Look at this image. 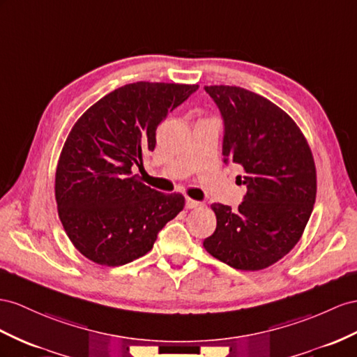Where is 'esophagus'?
Returning <instances> with one entry per match:
<instances>
[{"instance_id":"34e87169","label":"esophagus","mask_w":357,"mask_h":357,"mask_svg":"<svg viewBox=\"0 0 357 357\" xmlns=\"http://www.w3.org/2000/svg\"><path fill=\"white\" fill-rule=\"evenodd\" d=\"M200 205H202V204L197 202V200H195V199H190V197H187V200H185V206H187L188 209L197 208V206H200Z\"/></svg>"}]
</instances>
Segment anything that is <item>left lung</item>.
Masks as SVG:
<instances>
[{"mask_svg":"<svg viewBox=\"0 0 357 357\" xmlns=\"http://www.w3.org/2000/svg\"><path fill=\"white\" fill-rule=\"evenodd\" d=\"M220 109L225 162L243 167L248 193L236 211L213 204L209 255L236 270L273 266L303 235L317 196L312 152L297 123L271 100L236 86H205Z\"/></svg>","mask_w":357,"mask_h":357,"instance_id":"obj_1","label":"left lung"}]
</instances>
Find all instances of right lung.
<instances>
[{
	"label": "right lung",
	"mask_w": 357,
	"mask_h": 357,
	"mask_svg": "<svg viewBox=\"0 0 357 357\" xmlns=\"http://www.w3.org/2000/svg\"><path fill=\"white\" fill-rule=\"evenodd\" d=\"M197 84H126L100 98L72 126L56 170L60 222L75 249L99 266L143 257L185 205L181 193L144 185L135 167L155 149V131Z\"/></svg>",
	"instance_id": "obj_1"
}]
</instances>
